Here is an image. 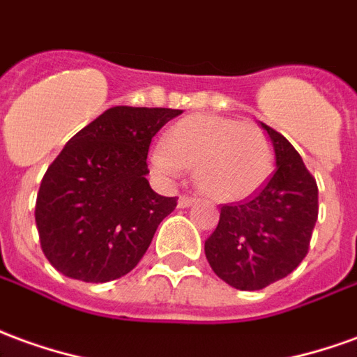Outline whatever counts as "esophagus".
<instances>
[{"label": "esophagus", "mask_w": 357, "mask_h": 357, "mask_svg": "<svg viewBox=\"0 0 357 357\" xmlns=\"http://www.w3.org/2000/svg\"><path fill=\"white\" fill-rule=\"evenodd\" d=\"M195 201H197L195 197L179 195V199H178V206H179V208H185V206H191V204L195 203Z\"/></svg>", "instance_id": "1"}]
</instances>
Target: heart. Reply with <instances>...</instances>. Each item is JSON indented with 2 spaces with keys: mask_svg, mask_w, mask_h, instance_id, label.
I'll return each instance as SVG.
<instances>
[{
  "mask_svg": "<svg viewBox=\"0 0 357 357\" xmlns=\"http://www.w3.org/2000/svg\"><path fill=\"white\" fill-rule=\"evenodd\" d=\"M151 162L164 178H179L195 166L197 185L206 195L239 201L268 179L274 149L261 127L199 114L172 126L164 143L153 146Z\"/></svg>",
  "mask_w": 357,
  "mask_h": 357,
  "instance_id": "b5f03b06",
  "label": "heart"
}]
</instances>
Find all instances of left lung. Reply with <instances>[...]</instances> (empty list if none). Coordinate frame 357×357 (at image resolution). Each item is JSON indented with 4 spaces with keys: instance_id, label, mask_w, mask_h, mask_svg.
<instances>
[{
    "instance_id": "left-lung-1",
    "label": "left lung",
    "mask_w": 357,
    "mask_h": 357,
    "mask_svg": "<svg viewBox=\"0 0 357 357\" xmlns=\"http://www.w3.org/2000/svg\"><path fill=\"white\" fill-rule=\"evenodd\" d=\"M276 156L273 176L243 201L222 204L204 255L218 278L238 290H263L307 255L319 214L317 181L288 139L265 126Z\"/></svg>"
}]
</instances>
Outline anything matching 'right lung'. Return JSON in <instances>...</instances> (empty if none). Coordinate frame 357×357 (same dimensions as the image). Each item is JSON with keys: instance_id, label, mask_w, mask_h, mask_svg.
I'll use <instances>...</instances> for the list:
<instances>
[{"instance_id": "1", "label": "right lung", "mask_w": 357, "mask_h": 357, "mask_svg": "<svg viewBox=\"0 0 357 357\" xmlns=\"http://www.w3.org/2000/svg\"><path fill=\"white\" fill-rule=\"evenodd\" d=\"M181 114L116 106L71 137L48 166L36 197L40 248L54 268L83 282L126 276L178 206L149 185L153 137Z\"/></svg>"}]
</instances>
